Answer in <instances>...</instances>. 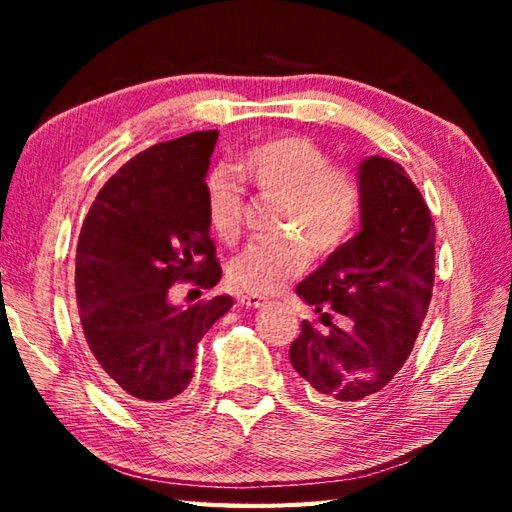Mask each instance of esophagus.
I'll list each match as a JSON object with an SVG mask.
<instances>
[{
    "mask_svg": "<svg viewBox=\"0 0 512 512\" xmlns=\"http://www.w3.org/2000/svg\"><path fill=\"white\" fill-rule=\"evenodd\" d=\"M237 302L241 307H255L257 309V307H264L268 300L264 296H253V293H248V296H239Z\"/></svg>",
    "mask_w": 512,
    "mask_h": 512,
    "instance_id": "obj_1",
    "label": "esophagus"
}]
</instances>
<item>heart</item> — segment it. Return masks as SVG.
<instances>
[{
    "mask_svg": "<svg viewBox=\"0 0 512 512\" xmlns=\"http://www.w3.org/2000/svg\"><path fill=\"white\" fill-rule=\"evenodd\" d=\"M237 169L259 192L282 196L280 237L253 241L230 264L239 291L268 296L305 271L309 246L316 255L339 250L357 228L363 192L350 169L329 164V153L305 135H277L239 155ZM205 210L214 235L235 241L241 230L244 189L228 171L205 180Z\"/></svg>",
    "mask_w": 512,
    "mask_h": 512,
    "instance_id": "b5f03b06",
    "label": "heart"
}]
</instances>
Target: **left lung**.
I'll return each instance as SVG.
<instances>
[{
	"instance_id": "left-lung-1",
	"label": "left lung",
	"mask_w": 512,
	"mask_h": 512,
	"mask_svg": "<svg viewBox=\"0 0 512 512\" xmlns=\"http://www.w3.org/2000/svg\"><path fill=\"white\" fill-rule=\"evenodd\" d=\"M359 183L361 230L296 287L325 327L302 320L289 359L323 404L370 400L391 384L431 302L436 230L420 189L379 155L361 162Z\"/></svg>"
}]
</instances>
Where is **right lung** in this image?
Instances as JSON below:
<instances>
[{"label":"right lung","instance_id":"right-lung-1","mask_svg":"<svg viewBox=\"0 0 512 512\" xmlns=\"http://www.w3.org/2000/svg\"><path fill=\"white\" fill-rule=\"evenodd\" d=\"M219 131H198L137 153L94 198L76 246V305L108 386L169 404L194 377L196 345L232 307L214 296L169 302L176 282L221 280L205 210V176Z\"/></svg>","mask_w":512,"mask_h":512}]
</instances>
